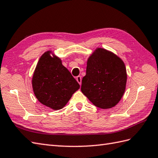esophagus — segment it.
<instances>
[{"label":"esophagus","mask_w":158,"mask_h":158,"mask_svg":"<svg viewBox=\"0 0 158 158\" xmlns=\"http://www.w3.org/2000/svg\"><path fill=\"white\" fill-rule=\"evenodd\" d=\"M76 80H77V81L79 83V85H81V80H82L81 77V76H77L76 77Z\"/></svg>","instance_id":"1"}]
</instances>
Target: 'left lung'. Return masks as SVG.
Returning a JSON list of instances; mask_svg holds the SVG:
<instances>
[{
	"instance_id": "1",
	"label": "left lung",
	"mask_w": 158,
	"mask_h": 158,
	"mask_svg": "<svg viewBox=\"0 0 158 158\" xmlns=\"http://www.w3.org/2000/svg\"><path fill=\"white\" fill-rule=\"evenodd\" d=\"M126 82L123 60L113 52L98 48L88 59L81 89L94 106L108 109L119 103Z\"/></svg>"
}]
</instances>
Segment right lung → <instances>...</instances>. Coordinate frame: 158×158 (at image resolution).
<instances>
[{
    "instance_id": "obj_1",
    "label": "right lung",
    "mask_w": 158,
    "mask_h": 158,
    "mask_svg": "<svg viewBox=\"0 0 158 158\" xmlns=\"http://www.w3.org/2000/svg\"><path fill=\"white\" fill-rule=\"evenodd\" d=\"M51 51L40 56L32 80L34 94L42 104L52 110L62 109L80 85L57 56Z\"/></svg>"
}]
</instances>
